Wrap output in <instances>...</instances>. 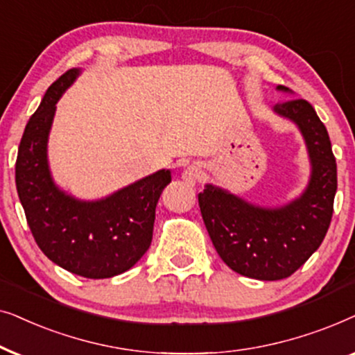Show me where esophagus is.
I'll return each instance as SVG.
<instances>
[{
    "instance_id": "34e87169",
    "label": "esophagus",
    "mask_w": 355,
    "mask_h": 355,
    "mask_svg": "<svg viewBox=\"0 0 355 355\" xmlns=\"http://www.w3.org/2000/svg\"><path fill=\"white\" fill-rule=\"evenodd\" d=\"M200 177H201V170H200V167H196V165H188V167L183 170V173H182V178L185 180L187 185H190V187L195 185V183L200 180Z\"/></svg>"
}]
</instances>
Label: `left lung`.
I'll list each match as a JSON object with an SVG mask.
<instances>
[{
	"instance_id": "8db88e82",
	"label": "left lung",
	"mask_w": 355,
	"mask_h": 355,
	"mask_svg": "<svg viewBox=\"0 0 355 355\" xmlns=\"http://www.w3.org/2000/svg\"><path fill=\"white\" fill-rule=\"evenodd\" d=\"M274 110L299 125L309 148L311 180L304 195L279 209H261L211 185L198 195L202 220L222 261L259 281L286 279L318 250L331 224L338 188L331 141L315 108L305 98H287Z\"/></svg>"
}]
</instances>
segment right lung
I'll list each match as a JSON object with an SVG mask.
<instances>
[{"mask_svg":"<svg viewBox=\"0 0 355 355\" xmlns=\"http://www.w3.org/2000/svg\"><path fill=\"white\" fill-rule=\"evenodd\" d=\"M78 69L49 87L24 130L16 160V188L27 224L45 257L66 271L107 279L133 268L153 242L155 206L170 170H159L115 195L83 202L60 191L46 164V139L56 102Z\"/></svg>","mask_w":355,"mask_h":355,"instance_id":"obj_1","label":"right lung"}]
</instances>
